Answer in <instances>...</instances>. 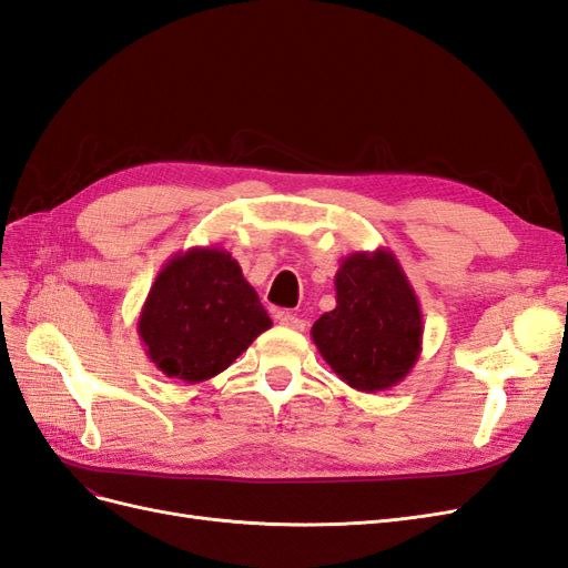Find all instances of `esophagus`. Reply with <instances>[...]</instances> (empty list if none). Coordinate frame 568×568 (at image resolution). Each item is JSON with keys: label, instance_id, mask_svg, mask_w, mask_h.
Returning <instances> with one entry per match:
<instances>
[{"label": "esophagus", "instance_id": "1", "mask_svg": "<svg viewBox=\"0 0 568 568\" xmlns=\"http://www.w3.org/2000/svg\"><path fill=\"white\" fill-rule=\"evenodd\" d=\"M277 322L286 329H294V332H303L305 329V320H301L298 315H291V313H277Z\"/></svg>", "mask_w": 568, "mask_h": 568}]
</instances>
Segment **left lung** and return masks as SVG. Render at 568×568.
I'll return each instance as SVG.
<instances>
[{"instance_id":"obj_1","label":"left lung","mask_w":568,"mask_h":568,"mask_svg":"<svg viewBox=\"0 0 568 568\" xmlns=\"http://www.w3.org/2000/svg\"><path fill=\"white\" fill-rule=\"evenodd\" d=\"M336 307L313 324V341L341 382L374 393L400 384L422 353V307L388 248L355 251L334 277Z\"/></svg>"}]
</instances>
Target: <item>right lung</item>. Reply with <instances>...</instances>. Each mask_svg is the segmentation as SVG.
I'll return each mask as SVG.
<instances>
[{"label": "right lung", "mask_w": 568, "mask_h": 568, "mask_svg": "<svg viewBox=\"0 0 568 568\" xmlns=\"http://www.w3.org/2000/svg\"><path fill=\"white\" fill-rule=\"evenodd\" d=\"M272 320L225 248L175 253L136 322L146 355L170 379L201 384L225 372Z\"/></svg>", "instance_id": "obj_1"}]
</instances>
